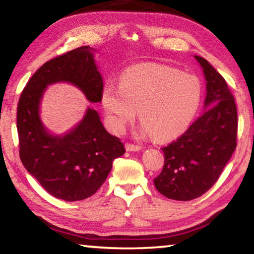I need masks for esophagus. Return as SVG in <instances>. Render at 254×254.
Here are the masks:
<instances>
[{
    "mask_svg": "<svg viewBox=\"0 0 254 254\" xmlns=\"http://www.w3.org/2000/svg\"><path fill=\"white\" fill-rule=\"evenodd\" d=\"M126 149L127 150V151H139V150H141V147H140V145H137V144H134V143L127 142L126 143Z\"/></svg>",
    "mask_w": 254,
    "mask_h": 254,
    "instance_id": "1",
    "label": "esophagus"
}]
</instances>
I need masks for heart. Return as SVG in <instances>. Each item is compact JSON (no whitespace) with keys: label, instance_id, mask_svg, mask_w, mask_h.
Segmentation results:
<instances>
[{"label":"heart","instance_id":"1","mask_svg":"<svg viewBox=\"0 0 254 254\" xmlns=\"http://www.w3.org/2000/svg\"><path fill=\"white\" fill-rule=\"evenodd\" d=\"M201 97L198 77L160 64L128 68L120 85L109 81L102 92L103 106L115 132L134 121L139 110L141 133L158 141L182 134L198 112Z\"/></svg>","mask_w":254,"mask_h":254}]
</instances>
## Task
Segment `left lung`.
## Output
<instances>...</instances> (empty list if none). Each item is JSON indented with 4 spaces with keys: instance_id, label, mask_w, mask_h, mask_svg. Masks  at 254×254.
<instances>
[{
    "instance_id": "left-lung-1",
    "label": "left lung",
    "mask_w": 254,
    "mask_h": 254,
    "mask_svg": "<svg viewBox=\"0 0 254 254\" xmlns=\"http://www.w3.org/2000/svg\"><path fill=\"white\" fill-rule=\"evenodd\" d=\"M207 80L205 113L187 131L161 148L165 163L154 178L157 190L167 198L191 200L220 178L236 148L238 112L225 79L207 60L195 56Z\"/></svg>"
}]
</instances>
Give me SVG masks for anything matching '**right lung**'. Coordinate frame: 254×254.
<instances>
[{"mask_svg": "<svg viewBox=\"0 0 254 254\" xmlns=\"http://www.w3.org/2000/svg\"><path fill=\"white\" fill-rule=\"evenodd\" d=\"M57 81L76 85L89 102L102 101L103 79L88 46L48 60L29 79L19 98V154L25 169L50 195L66 201L81 200L100 189L113 160L126 150L91 107L74 130L64 136L50 135L40 122L39 104L47 85Z\"/></svg>", "mask_w": 254, "mask_h": 254, "instance_id": "1", "label": "right lung"}]
</instances>
